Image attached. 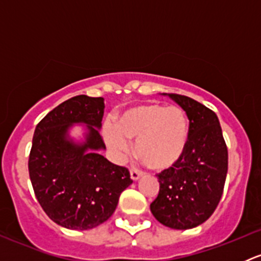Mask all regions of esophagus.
<instances>
[{"label":"esophagus","mask_w":261,"mask_h":261,"mask_svg":"<svg viewBox=\"0 0 261 261\" xmlns=\"http://www.w3.org/2000/svg\"><path fill=\"white\" fill-rule=\"evenodd\" d=\"M141 175H143V173H141L140 170H138V169H131L130 177H131V179H133V180L140 179Z\"/></svg>","instance_id":"esophagus-1"}]
</instances>
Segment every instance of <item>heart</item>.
Masks as SVG:
<instances>
[{
  "mask_svg": "<svg viewBox=\"0 0 261 261\" xmlns=\"http://www.w3.org/2000/svg\"><path fill=\"white\" fill-rule=\"evenodd\" d=\"M105 140L117 156L130 150L127 140L135 143V155L150 169L163 172L175 167L186 152L189 122L178 106L145 103L127 110L118 117L117 126L105 125Z\"/></svg>",
  "mask_w": 261,
  "mask_h": 261,
  "instance_id": "1",
  "label": "heart"
}]
</instances>
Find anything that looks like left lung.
Wrapping results in <instances>:
<instances>
[{
	"label": "left lung",
	"instance_id": "left-lung-1",
	"mask_svg": "<svg viewBox=\"0 0 261 261\" xmlns=\"http://www.w3.org/2000/svg\"><path fill=\"white\" fill-rule=\"evenodd\" d=\"M168 96L186 111L189 140L180 162L158 174L159 194L150 211L167 227L188 230L208 220L220 202L227 175V146L212 110L187 96Z\"/></svg>",
	"mask_w": 261,
	"mask_h": 261
}]
</instances>
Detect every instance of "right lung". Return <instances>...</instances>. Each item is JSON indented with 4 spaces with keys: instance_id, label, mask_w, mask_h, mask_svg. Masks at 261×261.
Segmentation results:
<instances>
[{
    "instance_id": "obj_1",
    "label": "right lung",
    "mask_w": 261,
    "mask_h": 261,
    "mask_svg": "<svg viewBox=\"0 0 261 261\" xmlns=\"http://www.w3.org/2000/svg\"><path fill=\"white\" fill-rule=\"evenodd\" d=\"M103 101L73 97L50 111L34 133L29 174L35 196L55 223L70 230H89L109 220L133 183L126 168L99 154L106 149L99 134ZM77 123L86 125L80 143L69 135Z\"/></svg>"
}]
</instances>
